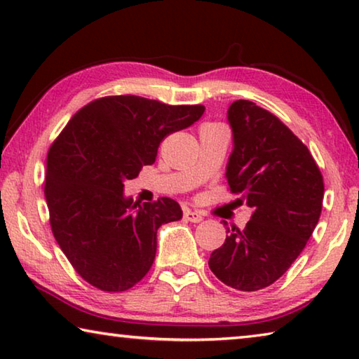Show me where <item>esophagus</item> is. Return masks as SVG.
<instances>
[{
	"label": "esophagus",
	"instance_id": "34e87169",
	"mask_svg": "<svg viewBox=\"0 0 359 359\" xmlns=\"http://www.w3.org/2000/svg\"><path fill=\"white\" fill-rule=\"evenodd\" d=\"M184 217H185V220L191 222V223H201L203 218H204L201 212L190 210V209H185V210H184Z\"/></svg>",
	"mask_w": 359,
	"mask_h": 359
}]
</instances>
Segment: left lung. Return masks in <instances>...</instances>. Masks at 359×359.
Wrapping results in <instances>:
<instances>
[{
  "mask_svg": "<svg viewBox=\"0 0 359 359\" xmlns=\"http://www.w3.org/2000/svg\"><path fill=\"white\" fill-rule=\"evenodd\" d=\"M228 121L229 191L253 214L245 229L228 228L209 267L228 287L257 291L278 280L306 247L321 214L323 175L306 145L266 109L238 100Z\"/></svg>",
  "mask_w": 359,
  "mask_h": 359,
  "instance_id": "obj_1",
  "label": "left lung"
}]
</instances>
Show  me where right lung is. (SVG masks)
Segmentation results:
<instances>
[{"label": "right lung", "mask_w": 359, "mask_h": 359, "mask_svg": "<svg viewBox=\"0 0 359 359\" xmlns=\"http://www.w3.org/2000/svg\"><path fill=\"white\" fill-rule=\"evenodd\" d=\"M204 106H169L135 95L95 100L74 114L47 154L52 233L85 282L118 293L154 264L156 231L182 218L171 198L137 205L125 180L154 165L160 142L201 118Z\"/></svg>", "instance_id": "right-lung-1"}]
</instances>
